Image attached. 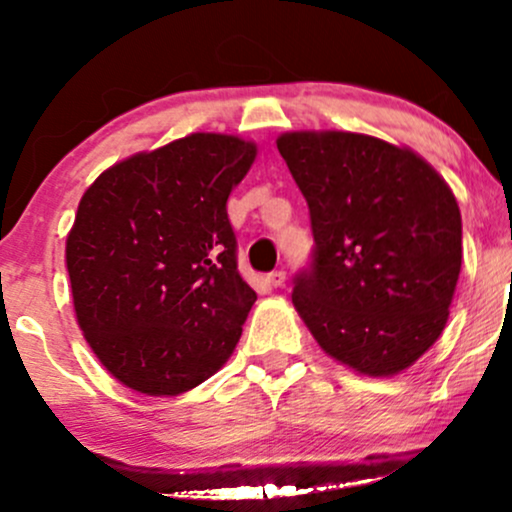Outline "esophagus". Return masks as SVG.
Here are the masks:
<instances>
[{"label":"esophagus","mask_w":512,"mask_h":512,"mask_svg":"<svg viewBox=\"0 0 512 512\" xmlns=\"http://www.w3.org/2000/svg\"><path fill=\"white\" fill-rule=\"evenodd\" d=\"M284 281H286L284 269H276V272L267 274V284L272 286V289H281V286H284Z\"/></svg>","instance_id":"obj_1"}]
</instances>
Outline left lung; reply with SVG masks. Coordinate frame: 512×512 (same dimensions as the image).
Instances as JSON below:
<instances>
[{
	"label": "left lung",
	"mask_w": 512,
	"mask_h": 512,
	"mask_svg": "<svg viewBox=\"0 0 512 512\" xmlns=\"http://www.w3.org/2000/svg\"><path fill=\"white\" fill-rule=\"evenodd\" d=\"M310 209L315 262L293 305L342 366L390 378L443 334L462 267L450 185L409 146L339 129L276 139Z\"/></svg>",
	"instance_id": "1"
}]
</instances>
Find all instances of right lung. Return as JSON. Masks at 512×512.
Returning a JSON list of instances; mask_svg holds the SVG:
<instances>
[{
	"instance_id": "add662e5",
	"label": "right lung",
	"mask_w": 512,
	"mask_h": 512,
	"mask_svg": "<svg viewBox=\"0 0 512 512\" xmlns=\"http://www.w3.org/2000/svg\"><path fill=\"white\" fill-rule=\"evenodd\" d=\"M257 144L195 132L103 170L67 236L76 322L129 390L175 397L236 349L257 293L236 269L226 202Z\"/></svg>"
}]
</instances>
